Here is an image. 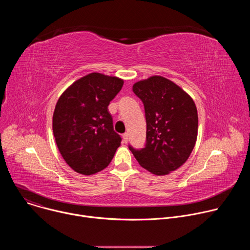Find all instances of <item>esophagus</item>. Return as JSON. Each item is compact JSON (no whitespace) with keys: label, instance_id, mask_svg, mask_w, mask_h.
Returning <instances> with one entry per match:
<instances>
[{"label":"esophagus","instance_id":"obj_1","mask_svg":"<svg viewBox=\"0 0 250 250\" xmlns=\"http://www.w3.org/2000/svg\"><path fill=\"white\" fill-rule=\"evenodd\" d=\"M123 141L125 142V144H126V142L128 141V134L127 133L123 134Z\"/></svg>","mask_w":250,"mask_h":250}]
</instances>
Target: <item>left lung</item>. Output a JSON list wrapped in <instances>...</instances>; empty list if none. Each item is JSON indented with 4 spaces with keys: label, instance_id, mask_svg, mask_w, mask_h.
<instances>
[{
    "label": "left lung",
    "instance_id": "8db88e82",
    "mask_svg": "<svg viewBox=\"0 0 250 250\" xmlns=\"http://www.w3.org/2000/svg\"><path fill=\"white\" fill-rule=\"evenodd\" d=\"M133 93L145 105L146 144L128 146L141 167L167 175L189 158L198 135V112L193 99L174 82L152 76L136 82Z\"/></svg>",
    "mask_w": 250,
    "mask_h": 250
}]
</instances>
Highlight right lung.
I'll return each instance as SVG.
<instances>
[{
	"mask_svg": "<svg viewBox=\"0 0 250 250\" xmlns=\"http://www.w3.org/2000/svg\"><path fill=\"white\" fill-rule=\"evenodd\" d=\"M124 80L90 73L68 87L58 99L52 119L57 147L77 173L92 175L104 169L121 146L109 113L110 102Z\"/></svg>",
	"mask_w": 250,
	"mask_h": 250,
	"instance_id": "obj_1",
	"label": "right lung"
}]
</instances>
